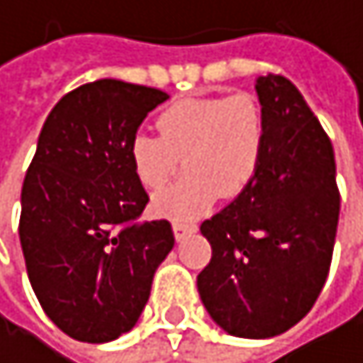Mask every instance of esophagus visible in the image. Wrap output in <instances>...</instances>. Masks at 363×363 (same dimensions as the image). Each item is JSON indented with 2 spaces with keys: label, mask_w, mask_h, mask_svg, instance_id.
<instances>
[{
  "label": "esophagus",
  "mask_w": 363,
  "mask_h": 363,
  "mask_svg": "<svg viewBox=\"0 0 363 363\" xmlns=\"http://www.w3.org/2000/svg\"><path fill=\"white\" fill-rule=\"evenodd\" d=\"M172 228H174V237L180 242V240H185L187 235H191V233H196L198 230V226L194 224V222H185V220H176L174 224H172Z\"/></svg>",
  "instance_id": "34e87169"
}]
</instances>
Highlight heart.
I'll return each mask as SVG.
<instances>
[{"label":"heart","instance_id":"1","mask_svg":"<svg viewBox=\"0 0 363 363\" xmlns=\"http://www.w3.org/2000/svg\"><path fill=\"white\" fill-rule=\"evenodd\" d=\"M159 133H137L128 143L135 178L147 189L165 185L185 159L183 183L152 198V211L172 220H194L218 196L242 194L259 172L266 147V117L250 93L185 97L159 115Z\"/></svg>","mask_w":363,"mask_h":363}]
</instances>
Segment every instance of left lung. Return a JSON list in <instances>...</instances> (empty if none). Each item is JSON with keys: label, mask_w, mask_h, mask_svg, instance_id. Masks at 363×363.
I'll use <instances>...</instances> for the list:
<instances>
[{"label": "left lung", "mask_w": 363, "mask_h": 363, "mask_svg": "<svg viewBox=\"0 0 363 363\" xmlns=\"http://www.w3.org/2000/svg\"><path fill=\"white\" fill-rule=\"evenodd\" d=\"M266 147L250 185L200 230L211 261L198 291L213 323L235 337L285 333L307 315L329 274L340 194L333 145L301 91L259 76Z\"/></svg>", "instance_id": "8db88e82"}]
</instances>
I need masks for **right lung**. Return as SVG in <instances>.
Segmentation results:
<instances>
[{
    "mask_svg": "<svg viewBox=\"0 0 363 363\" xmlns=\"http://www.w3.org/2000/svg\"><path fill=\"white\" fill-rule=\"evenodd\" d=\"M167 93L95 80L60 97L38 135L21 189L19 240L34 294L69 337L128 333L169 250L167 220L139 224L147 194L128 143Z\"/></svg>",
    "mask_w": 363,
    "mask_h": 363,
    "instance_id": "obj_1",
    "label": "right lung"
}]
</instances>
